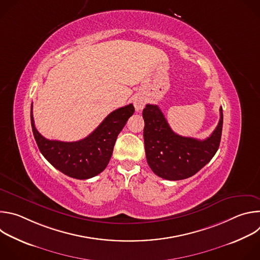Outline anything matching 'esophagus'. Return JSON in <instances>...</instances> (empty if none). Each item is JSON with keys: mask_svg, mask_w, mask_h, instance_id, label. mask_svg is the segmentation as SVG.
<instances>
[{"mask_svg": "<svg viewBox=\"0 0 260 260\" xmlns=\"http://www.w3.org/2000/svg\"><path fill=\"white\" fill-rule=\"evenodd\" d=\"M145 104H146V99L142 95H137L134 99V106L137 111H141L144 108Z\"/></svg>", "mask_w": 260, "mask_h": 260, "instance_id": "esophagus-1", "label": "esophagus"}]
</instances>
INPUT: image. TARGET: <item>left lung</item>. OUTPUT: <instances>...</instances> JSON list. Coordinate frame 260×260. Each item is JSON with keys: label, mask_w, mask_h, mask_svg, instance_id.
I'll list each match as a JSON object with an SVG mask.
<instances>
[{"label": "left lung", "mask_w": 260, "mask_h": 260, "mask_svg": "<svg viewBox=\"0 0 260 260\" xmlns=\"http://www.w3.org/2000/svg\"><path fill=\"white\" fill-rule=\"evenodd\" d=\"M143 118L147 162L158 177L171 181L189 178L204 168L218 150L223 124L222 108L218 125L205 140L174 133L157 105H146Z\"/></svg>", "instance_id": "8db88e82"}]
</instances>
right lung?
Masks as SVG:
<instances>
[{"label": "right lung", "mask_w": 260, "mask_h": 260, "mask_svg": "<svg viewBox=\"0 0 260 260\" xmlns=\"http://www.w3.org/2000/svg\"><path fill=\"white\" fill-rule=\"evenodd\" d=\"M133 104L110 113L86 138L76 142L48 140L37 131L30 106V123L35 140L43 156L58 171L75 179H89L102 173L112 156L117 136L134 114Z\"/></svg>", "instance_id": "add662e5"}]
</instances>
